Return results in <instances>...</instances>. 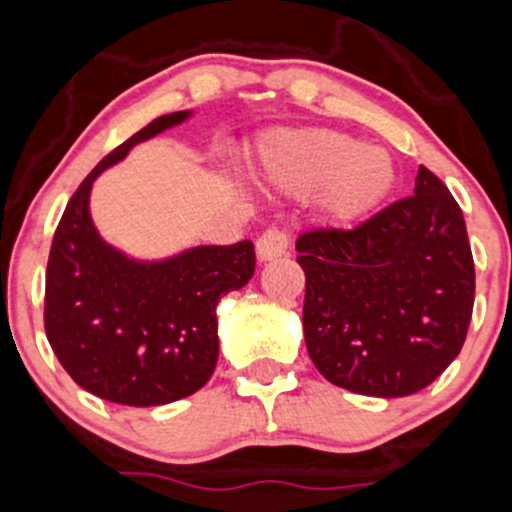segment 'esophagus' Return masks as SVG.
<instances>
[{
    "label": "esophagus",
    "instance_id": "1",
    "mask_svg": "<svg viewBox=\"0 0 512 512\" xmlns=\"http://www.w3.org/2000/svg\"><path fill=\"white\" fill-rule=\"evenodd\" d=\"M257 260L260 262H272V260H279V257L287 255L289 250V238L287 233H282V230H265V233L257 238Z\"/></svg>",
    "mask_w": 512,
    "mask_h": 512
}]
</instances>
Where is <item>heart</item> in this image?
<instances>
[{
	"instance_id": "1",
	"label": "heart",
	"mask_w": 512,
	"mask_h": 512,
	"mask_svg": "<svg viewBox=\"0 0 512 512\" xmlns=\"http://www.w3.org/2000/svg\"><path fill=\"white\" fill-rule=\"evenodd\" d=\"M267 179L289 196L311 193L328 223H355L390 196L395 159L338 129L309 127L272 134L262 147Z\"/></svg>"
}]
</instances>
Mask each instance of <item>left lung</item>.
<instances>
[{"instance_id": "1", "label": "left lung", "mask_w": 512, "mask_h": 512, "mask_svg": "<svg viewBox=\"0 0 512 512\" xmlns=\"http://www.w3.org/2000/svg\"><path fill=\"white\" fill-rule=\"evenodd\" d=\"M304 341L328 383L405 397L439 378L466 341L476 272L464 213L419 166L414 196L353 230L297 240Z\"/></svg>"}]
</instances>
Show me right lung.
<instances>
[{
    "mask_svg": "<svg viewBox=\"0 0 512 512\" xmlns=\"http://www.w3.org/2000/svg\"><path fill=\"white\" fill-rule=\"evenodd\" d=\"M188 117L161 115L107 154L68 201L48 255V343L75 383L117 405H166L201 390L218 363L215 306L255 274L250 240L142 262L107 245L90 218L102 171Z\"/></svg>",
    "mask_w": 512,
    "mask_h": 512,
    "instance_id": "right-lung-1",
    "label": "right lung"
}]
</instances>
